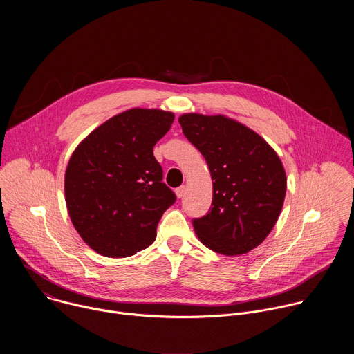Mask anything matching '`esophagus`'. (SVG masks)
Returning a JSON list of instances; mask_svg holds the SVG:
<instances>
[{"label": "esophagus", "instance_id": "esophagus-1", "mask_svg": "<svg viewBox=\"0 0 354 354\" xmlns=\"http://www.w3.org/2000/svg\"><path fill=\"white\" fill-rule=\"evenodd\" d=\"M175 193H176V197H178V198L183 197V194H185V186H179V187L175 190Z\"/></svg>", "mask_w": 354, "mask_h": 354}]
</instances>
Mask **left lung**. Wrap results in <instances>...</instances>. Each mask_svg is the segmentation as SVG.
Masks as SVG:
<instances>
[{
  "mask_svg": "<svg viewBox=\"0 0 354 354\" xmlns=\"http://www.w3.org/2000/svg\"><path fill=\"white\" fill-rule=\"evenodd\" d=\"M179 123L214 180L212 209L193 218V228L217 254L243 255L265 241L280 216L287 187L283 164L259 134L225 116L186 113Z\"/></svg>",
  "mask_w": 354,
  "mask_h": 354,
  "instance_id": "8db88e82",
  "label": "left lung"
}]
</instances>
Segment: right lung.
<instances>
[{
  "label": "right lung",
  "mask_w": 354,
  "mask_h": 354,
  "mask_svg": "<svg viewBox=\"0 0 354 354\" xmlns=\"http://www.w3.org/2000/svg\"><path fill=\"white\" fill-rule=\"evenodd\" d=\"M174 119L160 109L126 111L95 129L73 153L66 203L74 228L97 254L126 258L156 241L176 196L162 182L153 148Z\"/></svg>",
  "instance_id": "right-lung-1"
}]
</instances>
